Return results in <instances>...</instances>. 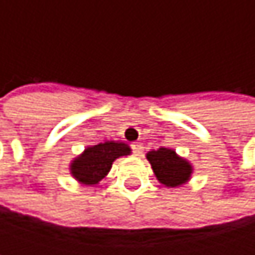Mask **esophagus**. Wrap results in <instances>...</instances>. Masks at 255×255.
Segmentation results:
<instances>
[{
    "instance_id": "esophagus-1",
    "label": "esophagus",
    "mask_w": 255,
    "mask_h": 255,
    "mask_svg": "<svg viewBox=\"0 0 255 255\" xmlns=\"http://www.w3.org/2000/svg\"><path fill=\"white\" fill-rule=\"evenodd\" d=\"M131 149H132V153H134V155H141V152H143V146H141L140 143L131 144Z\"/></svg>"
}]
</instances>
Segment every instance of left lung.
<instances>
[{
  "instance_id": "8db88e82",
  "label": "left lung",
  "mask_w": 255,
  "mask_h": 255,
  "mask_svg": "<svg viewBox=\"0 0 255 255\" xmlns=\"http://www.w3.org/2000/svg\"><path fill=\"white\" fill-rule=\"evenodd\" d=\"M147 159L155 171V176L168 187L180 186L190 177V164L178 158L173 149L161 147L158 150H152L147 153Z\"/></svg>"
}]
</instances>
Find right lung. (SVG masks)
I'll return each mask as SVG.
<instances>
[{
    "instance_id": "obj_1",
    "label": "right lung",
    "mask_w": 255,
    "mask_h": 255,
    "mask_svg": "<svg viewBox=\"0 0 255 255\" xmlns=\"http://www.w3.org/2000/svg\"><path fill=\"white\" fill-rule=\"evenodd\" d=\"M129 153V147L123 141H105L85 149L71 165L74 177L84 184H97L105 177L112 162Z\"/></svg>"
}]
</instances>
